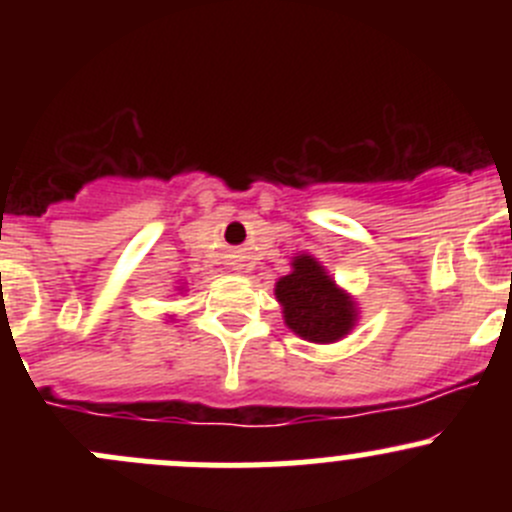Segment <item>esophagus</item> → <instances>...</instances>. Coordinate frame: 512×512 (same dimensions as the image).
I'll list each match as a JSON object with an SVG mask.
<instances>
[{
    "label": "esophagus",
    "mask_w": 512,
    "mask_h": 512,
    "mask_svg": "<svg viewBox=\"0 0 512 512\" xmlns=\"http://www.w3.org/2000/svg\"><path fill=\"white\" fill-rule=\"evenodd\" d=\"M235 270H242V265H237V267H235Z\"/></svg>",
    "instance_id": "obj_1"
}]
</instances>
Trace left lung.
<instances>
[{"label":"left lung","instance_id":"8db88e82","mask_svg":"<svg viewBox=\"0 0 512 512\" xmlns=\"http://www.w3.org/2000/svg\"><path fill=\"white\" fill-rule=\"evenodd\" d=\"M275 297L287 327L307 342H339L356 324L354 299L337 287L312 255L294 257L292 272L275 285Z\"/></svg>","mask_w":512,"mask_h":512}]
</instances>
